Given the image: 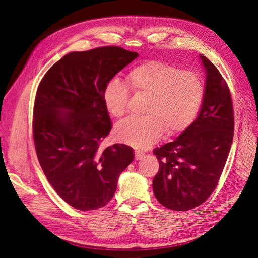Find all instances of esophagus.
<instances>
[{"label": "esophagus", "instance_id": "1", "mask_svg": "<svg viewBox=\"0 0 258 258\" xmlns=\"http://www.w3.org/2000/svg\"><path fill=\"white\" fill-rule=\"evenodd\" d=\"M144 157H145L144 153H142L140 151H135V160L136 161H140V160H142V158H144Z\"/></svg>", "mask_w": 258, "mask_h": 258}]
</instances>
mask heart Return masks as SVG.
Returning a JSON list of instances; mask_svg holds the SVG:
<instances>
[{"instance_id": "b5f03b06", "label": "heart", "mask_w": 258, "mask_h": 258, "mask_svg": "<svg viewBox=\"0 0 258 258\" xmlns=\"http://www.w3.org/2000/svg\"><path fill=\"white\" fill-rule=\"evenodd\" d=\"M135 95L146 96L145 116L130 117L115 130L119 141L139 150L149 149L164 133L177 135L193 124L205 97L201 76L161 61H149L126 76ZM128 87L118 78L107 82L103 101L107 112L122 117L127 112Z\"/></svg>"}]
</instances>
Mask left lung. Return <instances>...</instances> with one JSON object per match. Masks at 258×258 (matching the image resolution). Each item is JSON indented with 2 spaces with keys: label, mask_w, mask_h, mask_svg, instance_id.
Returning <instances> with one entry per match:
<instances>
[{
  "label": "left lung",
  "mask_w": 258,
  "mask_h": 258,
  "mask_svg": "<svg viewBox=\"0 0 258 258\" xmlns=\"http://www.w3.org/2000/svg\"><path fill=\"white\" fill-rule=\"evenodd\" d=\"M205 97L199 116L176 140L156 147L160 169L153 191L163 206L184 212L204 203L217 186L231 150L234 114L231 92L220 71L200 55Z\"/></svg>",
  "instance_id": "1"
}]
</instances>
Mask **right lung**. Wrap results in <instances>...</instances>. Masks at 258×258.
<instances>
[{
  "mask_svg": "<svg viewBox=\"0 0 258 258\" xmlns=\"http://www.w3.org/2000/svg\"><path fill=\"white\" fill-rule=\"evenodd\" d=\"M138 56L118 46L69 53L37 87L33 138L38 162L52 187L76 210L105 206L134 160L127 145H100L112 128L104 89Z\"/></svg>",
  "mask_w": 258,
  "mask_h": 258,
  "instance_id": "right-lung-1",
  "label": "right lung"
}]
</instances>
